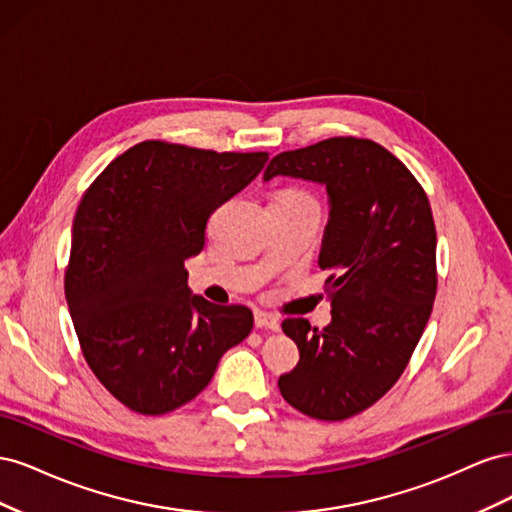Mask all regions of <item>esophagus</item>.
I'll use <instances>...</instances> for the list:
<instances>
[{"mask_svg": "<svg viewBox=\"0 0 512 512\" xmlns=\"http://www.w3.org/2000/svg\"><path fill=\"white\" fill-rule=\"evenodd\" d=\"M254 322H256V327H258V329L280 331V320H277L273 314L260 312V309H256V312H254Z\"/></svg>", "mask_w": 512, "mask_h": 512, "instance_id": "34e87169", "label": "esophagus"}]
</instances>
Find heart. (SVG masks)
<instances>
[{
  "label": "heart",
  "instance_id": "heart-1",
  "mask_svg": "<svg viewBox=\"0 0 512 512\" xmlns=\"http://www.w3.org/2000/svg\"><path fill=\"white\" fill-rule=\"evenodd\" d=\"M284 194H299V192H284Z\"/></svg>",
  "mask_w": 512,
  "mask_h": 512
}]
</instances>
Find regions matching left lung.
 Masks as SVG:
<instances>
[{"label":"left lung","instance_id":"left-lung-1","mask_svg":"<svg viewBox=\"0 0 512 512\" xmlns=\"http://www.w3.org/2000/svg\"><path fill=\"white\" fill-rule=\"evenodd\" d=\"M282 175L327 185L329 224L320 269L333 322L322 331L286 318L299 363L280 376L282 397L318 421H344L374 406L404 374L436 299V224L421 183L391 151L335 136L275 156Z\"/></svg>","mask_w":512,"mask_h":512}]
</instances>
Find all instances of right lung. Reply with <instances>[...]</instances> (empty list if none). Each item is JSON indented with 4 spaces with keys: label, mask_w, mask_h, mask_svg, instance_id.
Instances as JSON below:
<instances>
[{
    "label": "right lung",
    "mask_w": 512,
    "mask_h": 512,
    "mask_svg": "<svg viewBox=\"0 0 512 512\" xmlns=\"http://www.w3.org/2000/svg\"><path fill=\"white\" fill-rule=\"evenodd\" d=\"M269 153L164 141L130 147L89 185L72 226L66 301L87 365L123 406L158 416L192 401L254 327L245 305L192 297L183 262L211 213Z\"/></svg>",
    "instance_id": "add662e5"
}]
</instances>
